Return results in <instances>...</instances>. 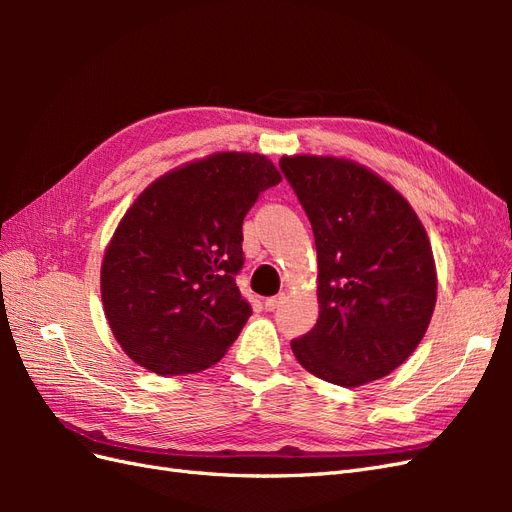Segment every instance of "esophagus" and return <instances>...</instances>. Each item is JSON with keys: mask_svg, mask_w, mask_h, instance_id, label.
Returning a JSON list of instances; mask_svg holds the SVG:
<instances>
[{"mask_svg": "<svg viewBox=\"0 0 512 512\" xmlns=\"http://www.w3.org/2000/svg\"><path fill=\"white\" fill-rule=\"evenodd\" d=\"M282 303H286V294H284V292L275 294V297H269V299L265 301V307L269 309V312H273V309H277Z\"/></svg>", "mask_w": 512, "mask_h": 512, "instance_id": "1", "label": "esophagus"}]
</instances>
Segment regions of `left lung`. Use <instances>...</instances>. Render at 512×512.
I'll return each mask as SVG.
<instances>
[{"label": "left lung", "instance_id": "left-lung-1", "mask_svg": "<svg viewBox=\"0 0 512 512\" xmlns=\"http://www.w3.org/2000/svg\"><path fill=\"white\" fill-rule=\"evenodd\" d=\"M286 179L312 222L316 327L290 344L320 380L363 386L389 376L421 344L438 297L423 222L389 181L335 156H284Z\"/></svg>", "mask_w": 512, "mask_h": 512}]
</instances>
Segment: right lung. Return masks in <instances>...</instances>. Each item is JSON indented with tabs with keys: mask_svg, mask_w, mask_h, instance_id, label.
Returning <instances> with one entry per match:
<instances>
[{
	"mask_svg": "<svg viewBox=\"0 0 512 512\" xmlns=\"http://www.w3.org/2000/svg\"><path fill=\"white\" fill-rule=\"evenodd\" d=\"M282 181L260 153L220 151L138 194L106 245L100 292L117 344L153 374L218 363L252 316L237 286L243 218Z\"/></svg>",
	"mask_w": 512,
	"mask_h": 512,
	"instance_id": "right-lung-1",
	"label": "right lung"
}]
</instances>
